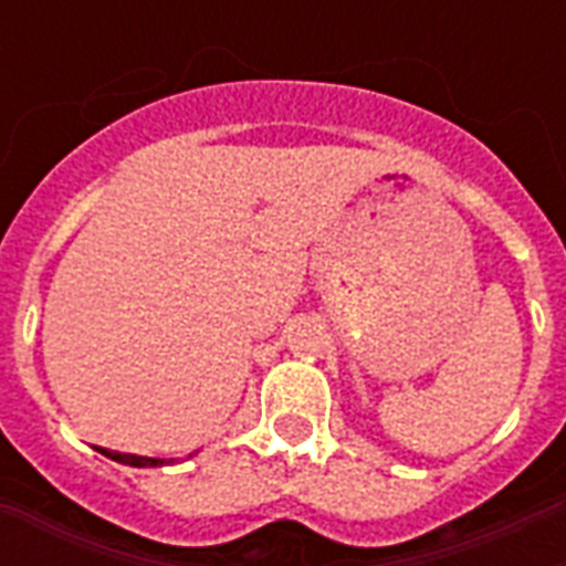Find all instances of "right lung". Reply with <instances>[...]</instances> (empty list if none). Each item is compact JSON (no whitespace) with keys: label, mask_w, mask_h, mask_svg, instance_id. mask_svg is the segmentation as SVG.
I'll return each mask as SVG.
<instances>
[{"label":"right lung","mask_w":566,"mask_h":566,"mask_svg":"<svg viewBox=\"0 0 566 566\" xmlns=\"http://www.w3.org/2000/svg\"><path fill=\"white\" fill-rule=\"evenodd\" d=\"M102 455L114 458L119 464H128V467H161L164 458H144V455H126V452H108V449H99Z\"/></svg>","instance_id":"add662e5"}]
</instances>
